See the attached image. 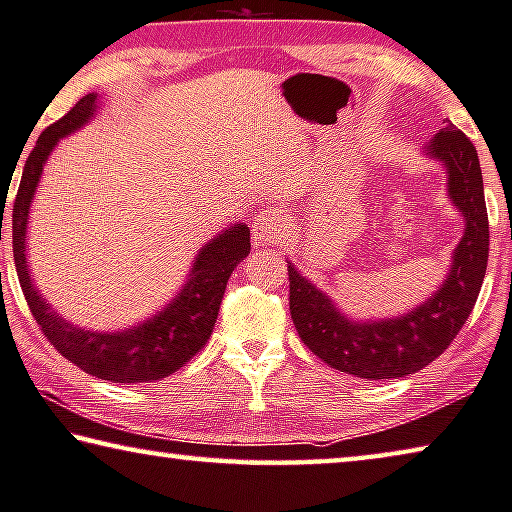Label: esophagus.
I'll use <instances>...</instances> for the list:
<instances>
[{"label": "esophagus", "instance_id": "obj_1", "mask_svg": "<svg viewBox=\"0 0 512 512\" xmlns=\"http://www.w3.org/2000/svg\"><path fill=\"white\" fill-rule=\"evenodd\" d=\"M285 232V218L276 209L262 211L255 218V230H253V243L255 246H271L273 241L280 239Z\"/></svg>", "mask_w": 512, "mask_h": 512}]
</instances>
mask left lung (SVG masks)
<instances>
[{
  "mask_svg": "<svg viewBox=\"0 0 512 512\" xmlns=\"http://www.w3.org/2000/svg\"><path fill=\"white\" fill-rule=\"evenodd\" d=\"M427 156L444 163L448 197L462 211L464 234L437 292L407 315L354 322L289 262V312L303 345L331 368L361 379H398L430 365L467 322L483 285L490 253L483 172L471 140L448 124L427 144Z\"/></svg>",
  "mask_w": 512,
  "mask_h": 512,
  "instance_id": "8db88e82",
  "label": "left lung"
}]
</instances>
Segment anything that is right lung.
<instances>
[{"instance_id": "obj_1", "label": "right lung", "mask_w": 512, "mask_h": 512, "mask_svg": "<svg viewBox=\"0 0 512 512\" xmlns=\"http://www.w3.org/2000/svg\"><path fill=\"white\" fill-rule=\"evenodd\" d=\"M96 103V94L82 96L64 117L45 128L32 154L27 156L13 202V259L29 310L45 338L61 356L91 377L108 379L112 384H142V381L172 375L207 345L218 319L227 280L236 264L250 253V230L243 223H236L204 243L181 292L147 322L126 331L103 333L85 331L59 317L29 278L25 246L29 207H32L50 151L61 137L75 133L94 117Z\"/></svg>"}]
</instances>
